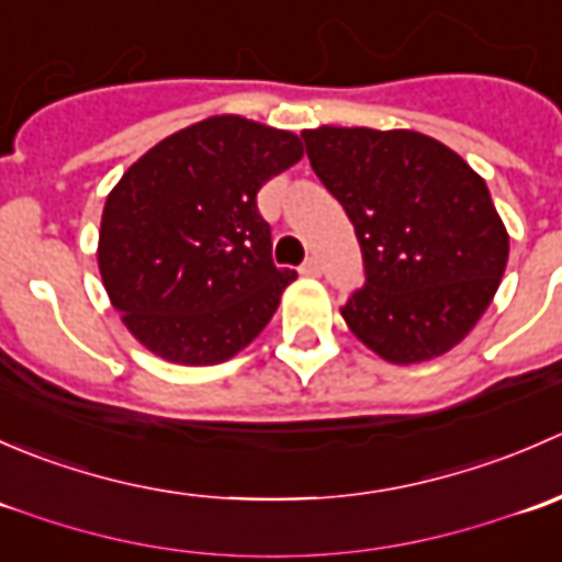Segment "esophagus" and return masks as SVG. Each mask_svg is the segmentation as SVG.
Here are the masks:
<instances>
[{"instance_id":"34e87169","label":"esophagus","mask_w":562,"mask_h":562,"mask_svg":"<svg viewBox=\"0 0 562 562\" xmlns=\"http://www.w3.org/2000/svg\"><path fill=\"white\" fill-rule=\"evenodd\" d=\"M299 271H302L304 277H317V274H321V263H317L315 258H307V260H304L302 269H299Z\"/></svg>"}]
</instances>
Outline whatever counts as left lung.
<instances>
[{"mask_svg": "<svg viewBox=\"0 0 562 562\" xmlns=\"http://www.w3.org/2000/svg\"><path fill=\"white\" fill-rule=\"evenodd\" d=\"M310 166L342 203L364 255L350 331L391 364L443 356L495 296L508 234L486 181L413 130H304Z\"/></svg>", "mask_w": 562, "mask_h": 562, "instance_id": "8db88e82", "label": "left lung"}]
</instances>
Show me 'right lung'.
<instances>
[{
  "mask_svg": "<svg viewBox=\"0 0 562 562\" xmlns=\"http://www.w3.org/2000/svg\"><path fill=\"white\" fill-rule=\"evenodd\" d=\"M302 155L299 135L223 113L168 135L124 171L105 201L98 263L144 348L206 367L263 331L296 271L271 260L255 201Z\"/></svg>",
  "mask_w": 562,
  "mask_h": 562,
  "instance_id": "obj_1",
  "label": "right lung"
}]
</instances>
